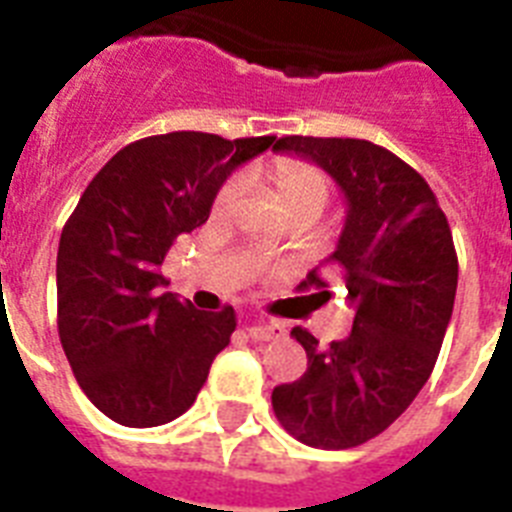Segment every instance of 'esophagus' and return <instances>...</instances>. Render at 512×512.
<instances>
[{
	"instance_id": "esophagus-1",
	"label": "esophagus",
	"mask_w": 512,
	"mask_h": 512,
	"mask_svg": "<svg viewBox=\"0 0 512 512\" xmlns=\"http://www.w3.org/2000/svg\"><path fill=\"white\" fill-rule=\"evenodd\" d=\"M247 335L252 340H276V337L284 335V327L281 324H252V327H247Z\"/></svg>"
}]
</instances>
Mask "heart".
Returning a JSON list of instances; mask_svg holds the SVG:
<instances>
[{
  "mask_svg": "<svg viewBox=\"0 0 512 512\" xmlns=\"http://www.w3.org/2000/svg\"><path fill=\"white\" fill-rule=\"evenodd\" d=\"M273 185L279 191V199L287 209V215H316L319 217L324 212V207L329 204V196H332V183L329 177L313 167L308 162H295V159H284V162H276L271 172ZM241 193V177H231L228 183L217 191L215 201H212V209L215 215H225L228 209L236 204ZM265 252L273 255L276 252V241H265Z\"/></svg>",
  "mask_w": 512,
  "mask_h": 512,
  "instance_id": "obj_1",
  "label": "heart"
}]
</instances>
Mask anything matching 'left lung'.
Wrapping results in <instances>:
<instances>
[{
    "label": "left lung",
    "instance_id": "8db88e82",
    "mask_svg": "<svg viewBox=\"0 0 512 512\" xmlns=\"http://www.w3.org/2000/svg\"><path fill=\"white\" fill-rule=\"evenodd\" d=\"M273 151L319 164L340 185L348 212L329 260L345 273L353 308L345 340L319 345L292 329L308 369L273 388V412L308 446H361L406 412L436 366L457 295L452 231L425 177L388 148L289 135ZM300 289L329 297L319 271Z\"/></svg>",
    "mask_w": 512,
    "mask_h": 512
}]
</instances>
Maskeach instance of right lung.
Segmentation results:
<instances>
[{"label":"right lung","mask_w":512,"mask_h":512,"mask_svg":"<svg viewBox=\"0 0 512 512\" xmlns=\"http://www.w3.org/2000/svg\"><path fill=\"white\" fill-rule=\"evenodd\" d=\"M276 143L167 132L124 146L76 204L58 247V335L79 388L127 428L191 409L231 342L236 313L196 311L164 292L159 265L207 223L220 185Z\"/></svg>","instance_id":"1"}]
</instances>
